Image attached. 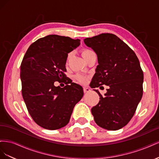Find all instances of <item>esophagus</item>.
Masks as SVG:
<instances>
[{"label":"esophagus","mask_w":159,"mask_h":159,"mask_svg":"<svg viewBox=\"0 0 159 159\" xmlns=\"http://www.w3.org/2000/svg\"><path fill=\"white\" fill-rule=\"evenodd\" d=\"M89 91H90V89H89V88L84 87V93H88V92H89Z\"/></svg>","instance_id":"esophagus-1"}]
</instances>
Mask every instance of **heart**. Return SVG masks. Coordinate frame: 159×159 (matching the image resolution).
I'll use <instances>...</instances> for the list:
<instances>
[{
    "label": "heart",
    "mask_w": 159,
    "mask_h": 159,
    "mask_svg": "<svg viewBox=\"0 0 159 159\" xmlns=\"http://www.w3.org/2000/svg\"><path fill=\"white\" fill-rule=\"evenodd\" d=\"M93 54H95V53L92 50H89V49H84L82 50V52H81V54H82V56L84 57L85 60L87 58V57H88L89 56H90L91 55H92ZM71 55V53H69V54H68V60H69L70 58ZM75 78L79 81V82H80L81 84H85L86 82H87L88 80V77L84 76L83 75H80V74L76 75Z\"/></svg>",
    "instance_id": "obj_1"
}]
</instances>
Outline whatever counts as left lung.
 I'll return each instance as SVG.
<instances>
[{
  "mask_svg": "<svg viewBox=\"0 0 159 159\" xmlns=\"http://www.w3.org/2000/svg\"><path fill=\"white\" fill-rule=\"evenodd\" d=\"M98 56L99 65L91 82L92 88L109 86L91 108L94 121L105 129L115 131L130 121L143 96V72L135 53L119 37L104 33L84 39Z\"/></svg>",
  "mask_w": 159,
  "mask_h": 159,
  "instance_id": "1",
  "label": "left lung"
}]
</instances>
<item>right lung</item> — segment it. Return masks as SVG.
I'll list each match as a JSON object with an SVG mask.
<instances>
[{
  "label": "right lung",
  "mask_w": 159,
  "mask_h": 159,
  "mask_svg": "<svg viewBox=\"0 0 159 159\" xmlns=\"http://www.w3.org/2000/svg\"><path fill=\"white\" fill-rule=\"evenodd\" d=\"M80 44L79 39L48 35L32 43L23 57L22 98L34 121L46 129L66 126L75 104L84 95L82 87L68 83L64 74L68 54ZM61 80L66 84L65 87L54 86L55 81Z\"/></svg>",
  "instance_id": "obj_1"
}]
</instances>
